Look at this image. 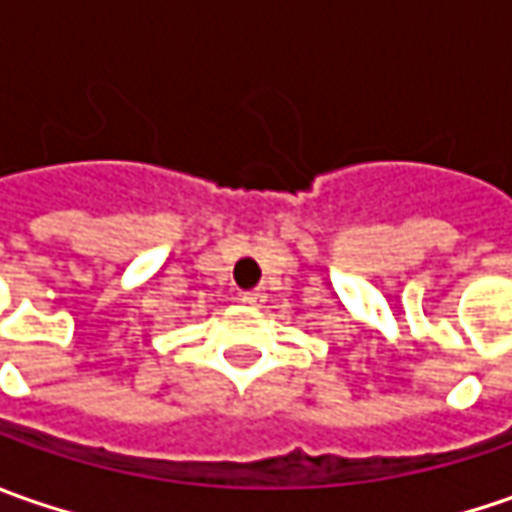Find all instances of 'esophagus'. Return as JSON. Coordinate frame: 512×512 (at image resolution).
I'll use <instances>...</instances> for the list:
<instances>
[{
  "instance_id": "obj_1",
  "label": "esophagus",
  "mask_w": 512,
  "mask_h": 512,
  "mask_svg": "<svg viewBox=\"0 0 512 512\" xmlns=\"http://www.w3.org/2000/svg\"><path fill=\"white\" fill-rule=\"evenodd\" d=\"M242 302L247 307H262L267 302V296L262 290H247V293H242Z\"/></svg>"
}]
</instances>
